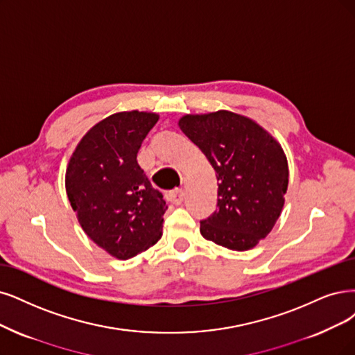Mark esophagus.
Segmentation results:
<instances>
[{
    "label": "esophagus",
    "mask_w": 355,
    "mask_h": 355,
    "mask_svg": "<svg viewBox=\"0 0 355 355\" xmlns=\"http://www.w3.org/2000/svg\"><path fill=\"white\" fill-rule=\"evenodd\" d=\"M169 196H171V200H173L175 205H181L182 200H184L186 193L182 189H174L173 191L169 193Z\"/></svg>",
    "instance_id": "34e87169"
}]
</instances>
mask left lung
<instances>
[{
  "label": "left lung",
  "instance_id": "left-lung-1",
  "mask_svg": "<svg viewBox=\"0 0 355 355\" xmlns=\"http://www.w3.org/2000/svg\"><path fill=\"white\" fill-rule=\"evenodd\" d=\"M180 128L214 166L218 209L200 220L209 241L248 250L272 231L288 189L282 148L250 118L230 111L182 116Z\"/></svg>",
  "mask_w": 355,
  "mask_h": 355
}]
</instances>
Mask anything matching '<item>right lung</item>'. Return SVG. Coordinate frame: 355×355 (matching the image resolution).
Wrapping results in <instances>:
<instances>
[{
    "label": "right lung",
    "mask_w": 355,
    "mask_h": 355,
    "mask_svg": "<svg viewBox=\"0 0 355 355\" xmlns=\"http://www.w3.org/2000/svg\"><path fill=\"white\" fill-rule=\"evenodd\" d=\"M156 123V114L139 111L105 118L77 144L65 173V190L83 231L118 259L148 250L162 237L168 206L137 164Z\"/></svg>",
    "instance_id": "1"
}]
</instances>
